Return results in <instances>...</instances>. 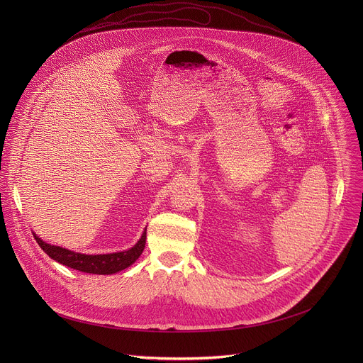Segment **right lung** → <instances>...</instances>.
<instances>
[{
	"mask_svg": "<svg viewBox=\"0 0 363 363\" xmlns=\"http://www.w3.org/2000/svg\"><path fill=\"white\" fill-rule=\"evenodd\" d=\"M41 250L57 263L90 274H115L130 267L140 257L146 244V228L139 241L129 250L109 254H82L59 245H51L33 233Z\"/></svg>",
	"mask_w": 363,
	"mask_h": 363,
	"instance_id": "1",
	"label": "right lung"
}]
</instances>
